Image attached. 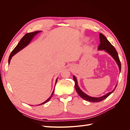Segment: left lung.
<instances>
[{"label": "left lung", "mask_w": 130, "mask_h": 130, "mask_svg": "<svg viewBox=\"0 0 130 130\" xmlns=\"http://www.w3.org/2000/svg\"><path fill=\"white\" fill-rule=\"evenodd\" d=\"M99 38H100V43L99 45V47H98V50H105L106 52L108 53L117 62L118 66L119 67V72H120L121 63L118 56V53L116 51L115 48L111 44V43L108 41L107 39L106 38V37L104 36V35H103L101 33L99 34ZM73 80L75 82V89L76 90L77 94H78V95H79L81 98H82V99L90 102H99L101 101H103V100L105 99L106 98H107L111 93H112L117 87V85H116L115 88L114 89L112 92L108 93L105 95H103L101 97H98V98L92 97L87 95V94L82 92L80 89V88H79V87H78V86L77 85V81L76 80V78L74 75L73 76Z\"/></svg>", "instance_id": "8db88e82"}]
</instances>
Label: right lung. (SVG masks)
Wrapping results in <instances>:
<instances>
[{"mask_svg": "<svg viewBox=\"0 0 130 130\" xmlns=\"http://www.w3.org/2000/svg\"><path fill=\"white\" fill-rule=\"evenodd\" d=\"M41 32V31H35V32L27 33V34H25L24 36L23 37V38L21 40L20 42H19L18 44H17V45L15 47V48L12 50V52H11L10 55L9 56V64H10V61H11V59L12 57L14 56L15 54H17L18 52H19V51L21 50L22 49H23V48H25L26 46L28 45L29 44V43L31 42V41L32 40V39L34 37L35 35H36L37 34H38L39 32ZM57 79H58V78H57L56 80L55 85H56V82L57 81ZM54 91V90H53L52 95H51V96L48 98V99H47L45 101H44V103H42L40 105H38L44 104L47 103L48 101H49L51 99V98H52V97L53 95Z\"/></svg>", "mask_w": 130, "mask_h": 130, "instance_id": "add662e5", "label": "right lung"}]
</instances>
